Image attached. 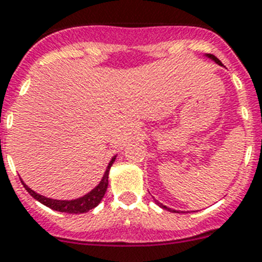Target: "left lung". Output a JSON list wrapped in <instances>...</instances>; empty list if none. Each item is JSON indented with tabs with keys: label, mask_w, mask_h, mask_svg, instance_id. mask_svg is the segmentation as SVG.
I'll return each instance as SVG.
<instances>
[{
	"label": "left lung",
	"mask_w": 262,
	"mask_h": 262,
	"mask_svg": "<svg viewBox=\"0 0 262 262\" xmlns=\"http://www.w3.org/2000/svg\"><path fill=\"white\" fill-rule=\"evenodd\" d=\"M205 57H206V58H209V60H212L213 62H216L217 65H220V67H223V63H221V61H220L219 58H217V57L212 56V54H205ZM155 202H156V204H157L158 206H161L162 209H165V210H169V212H173V213H182L181 210H176V209H172V208H169V206L164 205V204H161V202L158 201V200H156V199H155Z\"/></svg>",
	"instance_id": "1"
}]
</instances>
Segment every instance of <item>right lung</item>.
I'll list each match as a JSON object with an SVG mask.
<instances>
[{
    "label": "right lung",
    "mask_w": 262,
    "mask_h": 262,
    "mask_svg": "<svg viewBox=\"0 0 262 262\" xmlns=\"http://www.w3.org/2000/svg\"><path fill=\"white\" fill-rule=\"evenodd\" d=\"M116 157L117 155L113 156L112 160L109 161L106 166V170H105L104 176L101 181L98 182V185L94 186L90 192H88L86 194L81 195L78 199L73 200H56V199H50V197H46V195L39 194V193L34 192L32 188L26 185L25 182L21 180L23 185L25 186V189L29 192V194L32 195L33 199H36L37 201L43 204L45 206L50 208L53 210H57V212H62V213H70V214H80V213H86L89 210L94 209L96 206L101 202V200L104 199L105 192L107 189V184H109V170H111L112 165L116 161Z\"/></svg>",
    "instance_id": "obj_1"
}]
</instances>
